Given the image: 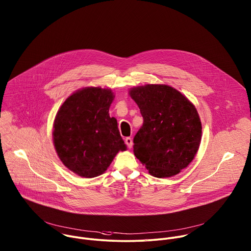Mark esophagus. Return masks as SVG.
Masks as SVG:
<instances>
[{"label":"esophagus","mask_w":251,"mask_h":251,"mask_svg":"<svg viewBox=\"0 0 251 251\" xmlns=\"http://www.w3.org/2000/svg\"><path fill=\"white\" fill-rule=\"evenodd\" d=\"M125 143H126V145H127V147L129 149H131L133 147V140L131 138H126L125 139Z\"/></svg>","instance_id":"obj_1"}]
</instances>
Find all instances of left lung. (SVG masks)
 Returning <instances> with one entry per match:
<instances>
[{"mask_svg": "<svg viewBox=\"0 0 251 251\" xmlns=\"http://www.w3.org/2000/svg\"><path fill=\"white\" fill-rule=\"evenodd\" d=\"M140 107L143 126L134 137V153L153 176L177 175L199 150L201 124L192 102L165 84L130 90Z\"/></svg>", "mask_w": 251, "mask_h": 251, "instance_id": "1", "label": "left lung"}]
</instances>
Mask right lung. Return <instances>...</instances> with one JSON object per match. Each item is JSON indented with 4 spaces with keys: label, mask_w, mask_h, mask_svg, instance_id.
<instances>
[{
    "label": "right lung",
    "mask_w": 251,
    "mask_h": 251,
    "mask_svg": "<svg viewBox=\"0 0 251 251\" xmlns=\"http://www.w3.org/2000/svg\"><path fill=\"white\" fill-rule=\"evenodd\" d=\"M113 97L109 89L83 88L65 100L56 114L55 150L63 164L79 176L103 174L118 151L126 150L117 121L108 114Z\"/></svg>",
    "instance_id": "1"
}]
</instances>
